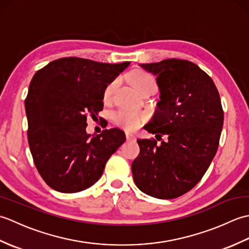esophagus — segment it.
Instances as JSON below:
<instances>
[{
	"instance_id": "obj_1",
	"label": "esophagus",
	"mask_w": 249,
	"mask_h": 249,
	"mask_svg": "<svg viewBox=\"0 0 249 249\" xmlns=\"http://www.w3.org/2000/svg\"><path fill=\"white\" fill-rule=\"evenodd\" d=\"M126 139H127V141H136V136L127 131V133H126Z\"/></svg>"
}]
</instances>
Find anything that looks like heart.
I'll use <instances>...</instances> for the list:
<instances>
[{
  "mask_svg": "<svg viewBox=\"0 0 249 249\" xmlns=\"http://www.w3.org/2000/svg\"><path fill=\"white\" fill-rule=\"evenodd\" d=\"M131 83L135 87V89L140 94H143L150 89H156V81L154 77H152L150 73L137 71L133 75H131ZM116 86V81H112L106 87L104 91V99L108 100L112 94L113 89ZM113 119L115 123L122 126L126 129H136L142 124V122L145 120V115L138 111H131V110H125L121 109L116 111L113 114Z\"/></svg>",
  "mask_w": 249,
  "mask_h": 249,
  "instance_id": "heart-1",
  "label": "heart"
}]
</instances>
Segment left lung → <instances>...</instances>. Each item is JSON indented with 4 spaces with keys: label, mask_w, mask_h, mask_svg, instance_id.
Wrapping results in <instances>:
<instances>
[{
    "label": "left lung",
    "mask_w": 249,
    "mask_h": 249,
    "mask_svg": "<svg viewBox=\"0 0 249 249\" xmlns=\"http://www.w3.org/2000/svg\"><path fill=\"white\" fill-rule=\"evenodd\" d=\"M139 66L156 77L160 93L154 116L143 128L167 140L160 145L137 140L140 153L131 165L134 181L146 195L173 199L196 186L216 154L224 124L219 93L193 62L167 59Z\"/></svg>",
    "instance_id": "left-lung-1"
}]
</instances>
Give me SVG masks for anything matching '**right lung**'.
Instances as JSON below:
<instances>
[{
  "label": "right lung",
  "instance_id": "1",
  "mask_svg": "<svg viewBox=\"0 0 249 249\" xmlns=\"http://www.w3.org/2000/svg\"><path fill=\"white\" fill-rule=\"evenodd\" d=\"M130 62L99 63L62 57L36 71L25 98L28 140L44 181L60 193H78L102 177L109 157L125 142L118 128L87 133L89 116L104 107V91Z\"/></svg>",
  "mask_w": 249,
  "mask_h": 249
}]
</instances>
